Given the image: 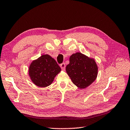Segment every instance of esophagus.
Wrapping results in <instances>:
<instances>
[{"label": "esophagus", "instance_id": "1", "mask_svg": "<svg viewBox=\"0 0 130 130\" xmlns=\"http://www.w3.org/2000/svg\"><path fill=\"white\" fill-rule=\"evenodd\" d=\"M60 68H61V69H62V70H65V67H66V66H65V64L64 62H62V63H61V64H60Z\"/></svg>", "mask_w": 130, "mask_h": 130}]
</instances>
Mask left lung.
Segmentation results:
<instances>
[{
    "instance_id": "left-lung-1",
    "label": "left lung",
    "mask_w": 130,
    "mask_h": 130,
    "mask_svg": "<svg viewBox=\"0 0 130 130\" xmlns=\"http://www.w3.org/2000/svg\"><path fill=\"white\" fill-rule=\"evenodd\" d=\"M66 71L74 84L78 88H85L97 78L98 67L94 60L77 53L70 57Z\"/></svg>"
}]
</instances>
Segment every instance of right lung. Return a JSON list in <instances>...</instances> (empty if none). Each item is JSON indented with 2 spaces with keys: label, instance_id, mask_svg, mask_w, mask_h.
Listing matches in <instances>:
<instances>
[{
  "label": "right lung",
  "instance_id": "right-lung-1",
  "mask_svg": "<svg viewBox=\"0 0 130 130\" xmlns=\"http://www.w3.org/2000/svg\"><path fill=\"white\" fill-rule=\"evenodd\" d=\"M61 69L55 60L49 55H42L33 61L29 68L31 80L38 87H44L51 85Z\"/></svg>",
  "mask_w": 130,
  "mask_h": 130
}]
</instances>
